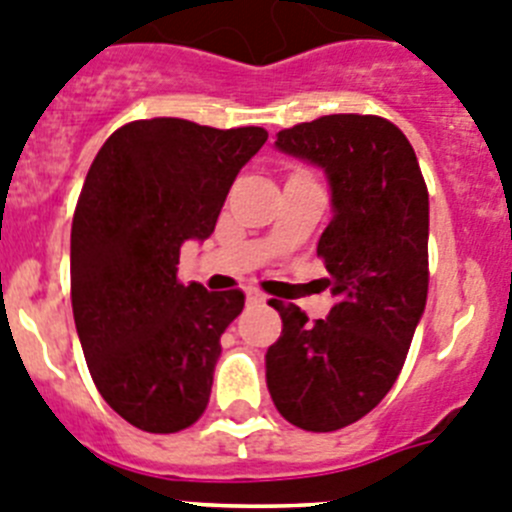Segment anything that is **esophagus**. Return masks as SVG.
Here are the masks:
<instances>
[{"label": "esophagus", "instance_id": "obj_1", "mask_svg": "<svg viewBox=\"0 0 512 512\" xmlns=\"http://www.w3.org/2000/svg\"><path fill=\"white\" fill-rule=\"evenodd\" d=\"M245 296H247V303H265V293H262V290H257V288H247L245 290Z\"/></svg>", "mask_w": 512, "mask_h": 512}]
</instances>
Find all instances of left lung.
I'll use <instances>...</instances> for the list:
<instances>
[{
	"label": "left lung",
	"mask_w": 512,
	"mask_h": 512,
	"mask_svg": "<svg viewBox=\"0 0 512 512\" xmlns=\"http://www.w3.org/2000/svg\"><path fill=\"white\" fill-rule=\"evenodd\" d=\"M275 147L319 165L331 188L316 252L336 303L311 324L296 303L270 301L283 334L265 354L280 416L321 434L367 416L403 370L426 308L428 191L408 137L372 114L296 124Z\"/></svg>",
	"instance_id": "left-lung-1"
}]
</instances>
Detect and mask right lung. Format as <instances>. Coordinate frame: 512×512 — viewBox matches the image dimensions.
Here are the masks:
<instances>
[{
    "instance_id": "1",
    "label": "right lung",
    "mask_w": 512,
    "mask_h": 512,
    "mask_svg": "<svg viewBox=\"0 0 512 512\" xmlns=\"http://www.w3.org/2000/svg\"><path fill=\"white\" fill-rule=\"evenodd\" d=\"M262 127L214 130L137 119L101 145L71 227V303L101 398L132 426L176 434L201 418L242 290L178 280L181 247L204 242Z\"/></svg>"
}]
</instances>
